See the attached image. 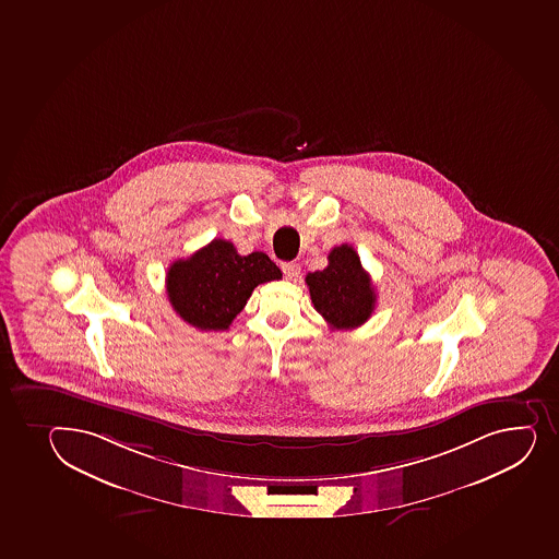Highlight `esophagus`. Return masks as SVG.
<instances>
[{
    "label": "esophagus",
    "mask_w": 559,
    "mask_h": 559,
    "mask_svg": "<svg viewBox=\"0 0 559 559\" xmlns=\"http://www.w3.org/2000/svg\"><path fill=\"white\" fill-rule=\"evenodd\" d=\"M283 273L288 281H297L300 275V265L294 264V262H286V264H283Z\"/></svg>",
    "instance_id": "esophagus-1"
}]
</instances>
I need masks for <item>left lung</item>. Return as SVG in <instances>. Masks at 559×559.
I'll return each mask as SVG.
<instances>
[{
    "mask_svg": "<svg viewBox=\"0 0 559 559\" xmlns=\"http://www.w3.org/2000/svg\"><path fill=\"white\" fill-rule=\"evenodd\" d=\"M311 302L332 330L361 326L374 311L376 292L356 249L343 243L329 254L323 271L306 275Z\"/></svg>",
    "mask_w": 559,
    "mask_h": 559,
    "instance_id": "8db88e82",
    "label": "left lung"
}]
</instances>
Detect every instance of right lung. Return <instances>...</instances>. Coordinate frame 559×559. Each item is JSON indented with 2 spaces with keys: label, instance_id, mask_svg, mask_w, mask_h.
Returning <instances> with one entry per match:
<instances>
[{
  "label": "right lung",
  "instance_id": "right-lung-1",
  "mask_svg": "<svg viewBox=\"0 0 559 559\" xmlns=\"http://www.w3.org/2000/svg\"><path fill=\"white\" fill-rule=\"evenodd\" d=\"M283 278L275 262L262 253H236L235 246L214 238L189 259L168 267L167 294L174 311L198 330H227L259 284Z\"/></svg>",
  "mask_w": 559,
  "mask_h": 559
}]
</instances>
